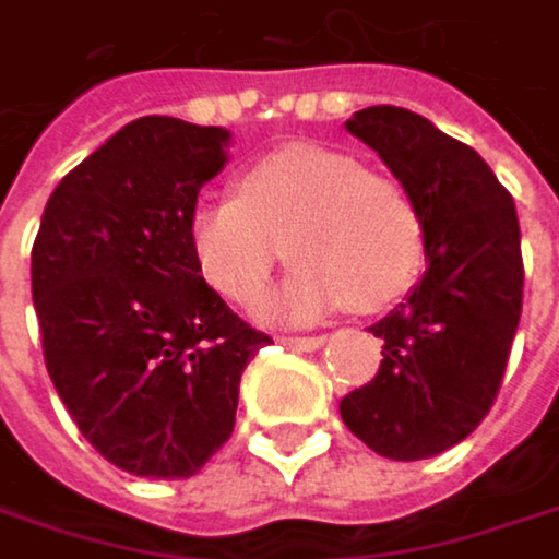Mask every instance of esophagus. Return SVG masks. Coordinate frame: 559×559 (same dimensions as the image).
<instances>
[{"label": "esophagus", "instance_id": "34e87169", "mask_svg": "<svg viewBox=\"0 0 559 559\" xmlns=\"http://www.w3.org/2000/svg\"><path fill=\"white\" fill-rule=\"evenodd\" d=\"M281 343H284L287 349H297V353H313V349H320L326 340H323V336H284Z\"/></svg>", "mask_w": 559, "mask_h": 559}]
</instances>
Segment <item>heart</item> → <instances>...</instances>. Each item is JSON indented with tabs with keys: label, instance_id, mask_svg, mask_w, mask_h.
Here are the masks:
<instances>
[{
	"label": "heart",
	"instance_id": "b5f03b06",
	"mask_svg": "<svg viewBox=\"0 0 559 559\" xmlns=\"http://www.w3.org/2000/svg\"><path fill=\"white\" fill-rule=\"evenodd\" d=\"M281 242L294 272L262 313L284 323H313L343 304L356 313L385 310L424 262L411 193L343 152L304 142L255 158L236 197H210L190 213L193 265L236 307L262 300Z\"/></svg>",
	"mask_w": 559,
	"mask_h": 559
}]
</instances>
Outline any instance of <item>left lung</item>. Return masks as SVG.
I'll list each match as a JSON object with an SVG mask.
<instances>
[{"label":"left lung","mask_w":559,"mask_h":559,"mask_svg":"<svg viewBox=\"0 0 559 559\" xmlns=\"http://www.w3.org/2000/svg\"><path fill=\"white\" fill-rule=\"evenodd\" d=\"M346 129L401 180L424 223V278L385 320L379 376L340 401L343 424L389 460H430L466 440L502 389L524 265L511 193L463 142L401 106Z\"/></svg>","instance_id":"obj_1"}]
</instances>
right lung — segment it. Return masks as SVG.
Wrapping results in <instances>:
<instances>
[{
	"instance_id": "right-lung-1",
	"label": "right lung",
	"mask_w": 559,
	"mask_h": 559,
	"mask_svg": "<svg viewBox=\"0 0 559 559\" xmlns=\"http://www.w3.org/2000/svg\"><path fill=\"white\" fill-rule=\"evenodd\" d=\"M229 132L142 116L55 187L32 246L45 366L112 466L187 479L233 437L239 379L272 336L200 278L190 213Z\"/></svg>"
}]
</instances>
